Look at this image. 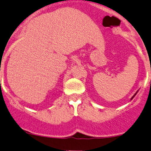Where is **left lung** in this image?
Here are the masks:
<instances>
[{"label":"left lung","mask_w":151,"mask_h":151,"mask_svg":"<svg viewBox=\"0 0 151 151\" xmlns=\"http://www.w3.org/2000/svg\"><path fill=\"white\" fill-rule=\"evenodd\" d=\"M137 93H135V94H134V96H133V97H132V98H131V99H133V98H134V96H135V95H136V94H137Z\"/></svg>","instance_id":"8db88e82"}]
</instances>
